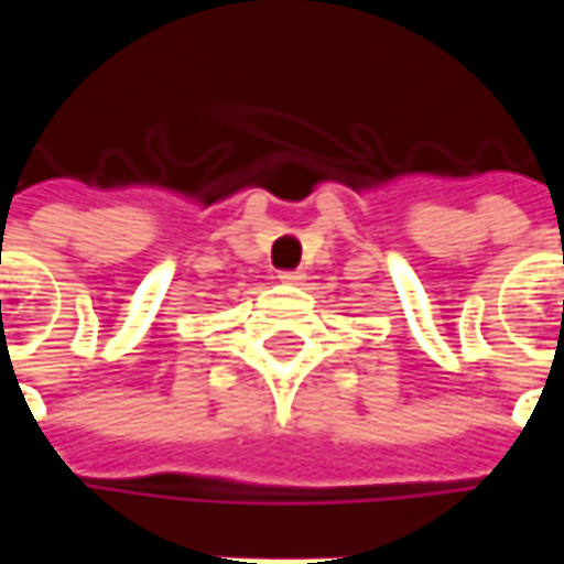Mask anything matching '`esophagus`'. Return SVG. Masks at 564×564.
<instances>
[{
    "label": "esophagus",
    "instance_id": "esophagus-1",
    "mask_svg": "<svg viewBox=\"0 0 564 564\" xmlns=\"http://www.w3.org/2000/svg\"><path fill=\"white\" fill-rule=\"evenodd\" d=\"M278 278H281L283 283H302V281H305V274H302V271H281Z\"/></svg>",
    "mask_w": 564,
    "mask_h": 564
}]
</instances>
